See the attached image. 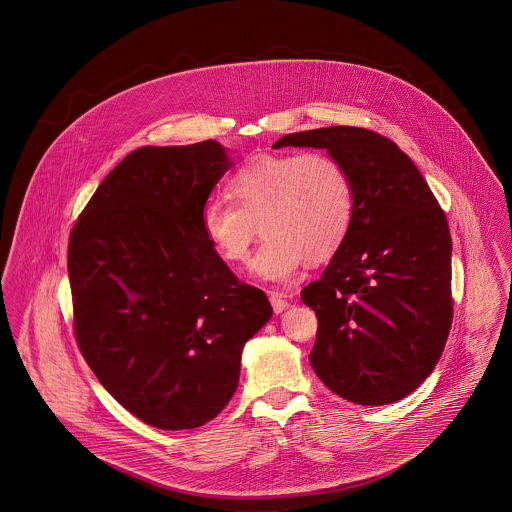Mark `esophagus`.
Here are the masks:
<instances>
[{"instance_id": "obj_1", "label": "esophagus", "mask_w": 512, "mask_h": 512, "mask_svg": "<svg viewBox=\"0 0 512 512\" xmlns=\"http://www.w3.org/2000/svg\"><path fill=\"white\" fill-rule=\"evenodd\" d=\"M268 297H270V303H272L274 313H282V311H286V309L290 307L288 297H292V295H284V293L280 292H270L268 293Z\"/></svg>"}]
</instances>
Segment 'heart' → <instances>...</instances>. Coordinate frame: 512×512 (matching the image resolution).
Instances as JSON below:
<instances>
[{"label":"heart","mask_w":512,"mask_h":512,"mask_svg":"<svg viewBox=\"0 0 512 512\" xmlns=\"http://www.w3.org/2000/svg\"><path fill=\"white\" fill-rule=\"evenodd\" d=\"M226 191L234 205L209 201L203 234L224 264L244 266L260 226L266 242L252 268L266 282H290L307 258H331L355 219L353 179L323 151L254 155L228 179Z\"/></svg>","instance_id":"1"}]
</instances>
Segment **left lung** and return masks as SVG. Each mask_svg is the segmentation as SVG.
Listing matches in <instances>:
<instances>
[{
    "mask_svg": "<svg viewBox=\"0 0 512 512\" xmlns=\"http://www.w3.org/2000/svg\"><path fill=\"white\" fill-rule=\"evenodd\" d=\"M327 149L355 185V219L321 280L301 292L319 321L309 363L337 396L384 406L438 365L451 327V236L426 179L394 142L331 126L280 138Z\"/></svg>",
    "mask_w": 512,
    "mask_h": 512,
    "instance_id": "8db88e82",
    "label": "left lung"
}]
</instances>
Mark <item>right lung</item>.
<instances>
[{
  "label": "right lung",
  "mask_w": 512,
  "mask_h": 512,
  "mask_svg": "<svg viewBox=\"0 0 512 512\" xmlns=\"http://www.w3.org/2000/svg\"><path fill=\"white\" fill-rule=\"evenodd\" d=\"M232 167L215 140L146 146L100 183L69 240L74 331L100 384L159 430H193L232 398L272 317L207 242L201 213Z\"/></svg>",
  "instance_id": "add662e5"
}]
</instances>
